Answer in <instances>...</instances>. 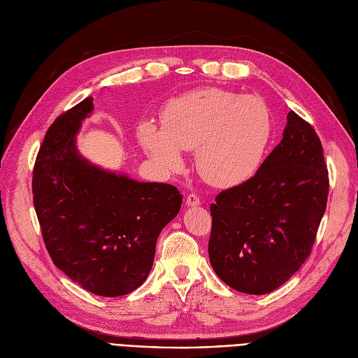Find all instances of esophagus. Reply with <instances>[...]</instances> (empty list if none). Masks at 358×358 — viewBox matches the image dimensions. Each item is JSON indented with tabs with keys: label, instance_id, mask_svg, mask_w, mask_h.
Returning <instances> with one entry per match:
<instances>
[{
	"label": "esophagus",
	"instance_id": "1",
	"mask_svg": "<svg viewBox=\"0 0 358 358\" xmlns=\"http://www.w3.org/2000/svg\"><path fill=\"white\" fill-rule=\"evenodd\" d=\"M185 205L187 206H199L200 205V197L196 193H190L185 197Z\"/></svg>",
	"mask_w": 358,
	"mask_h": 358
}]
</instances>
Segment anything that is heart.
<instances>
[{
  "label": "heart",
  "mask_w": 358,
  "mask_h": 358,
  "mask_svg": "<svg viewBox=\"0 0 358 358\" xmlns=\"http://www.w3.org/2000/svg\"><path fill=\"white\" fill-rule=\"evenodd\" d=\"M162 126L146 120L138 141L166 169L182 164L181 150L196 149L200 177L216 187L250 180L262 165L272 137V114L262 98L220 87L199 89L165 103Z\"/></svg>",
  "instance_id": "1"
}]
</instances>
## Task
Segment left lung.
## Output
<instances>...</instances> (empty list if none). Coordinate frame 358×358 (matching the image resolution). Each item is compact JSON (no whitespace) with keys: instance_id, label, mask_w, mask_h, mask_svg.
<instances>
[{"instance_id":"obj_1","label":"left lung","mask_w":358,"mask_h":358,"mask_svg":"<svg viewBox=\"0 0 358 358\" xmlns=\"http://www.w3.org/2000/svg\"><path fill=\"white\" fill-rule=\"evenodd\" d=\"M284 137L243 184L210 205L209 259L240 292L268 294L312 253L329 194V173L313 126L289 111Z\"/></svg>"}]
</instances>
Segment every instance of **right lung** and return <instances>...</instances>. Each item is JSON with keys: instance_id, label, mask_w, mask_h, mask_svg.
I'll return each instance as SVG.
<instances>
[{"instance_id": "1", "label": "right lung", "mask_w": 358, "mask_h": 358, "mask_svg": "<svg viewBox=\"0 0 358 358\" xmlns=\"http://www.w3.org/2000/svg\"><path fill=\"white\" fill-rule=\"evenodd\" d=\"M92 110L89 96L46 131L34 166V205L54 265L89 292L118 297L145 282L182 196L171 184L138 182L87 164L74 136Z\"/></svg>"}]
</instances>
